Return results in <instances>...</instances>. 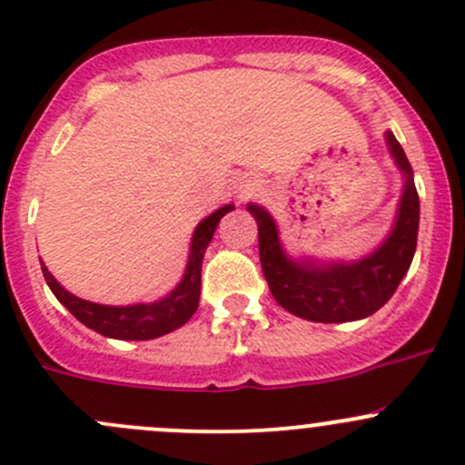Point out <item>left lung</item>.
<instances>
[{
    "instance_id": "obj_1",
    "label": "left lung",
    "mask_w": 465,
    "mask_h": 465,
    "mask_svg": "<svg viewBox=\"0 0 465 465\" xmlns=\"http://www.w3.org/2000/svg\"><path fill=\"white\" fill-rule=\"evenodd\" d=\"M387 145L405 173L398 218L387 241L367 259L353 262L292 261L283 252L279 229L262 206L247 204L259 223V254L267 285L276 303L292 315L322 323L364 320L391 299L410 270L419 238V193L402 145L387 133Z\"/></svg>"
}]
</instances>
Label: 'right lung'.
<instances>
[{"label":"right lung","instance_id":"1","mask_svg":"<svg viewBox=\"0 0 465 465\" xmlns=\"http://www.w3.org/2000/svg\"><path fill=\"white\" fill-rule=\"evenodd\" d=\"M233 209V204L220 206L218 211L204 218L195 227L193 241H191L189 262H186L184 279L177 283V288L171 294L154 303H134V306H101V303L85 302V299L74 297L72 292L63 288L54 279L45 262L40 261L42 274L49 283L51 292L55 294L60 303L76 317L78 322L85 323L92 331L101 332L105 337L114 340H154L175 328L184 326L193 317L200 303V285H203V259L213 238L215 227L220 218Z\"/></svg>","mask_w":465,"mask_h":465}]
</instances>
